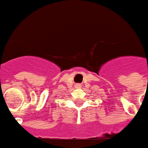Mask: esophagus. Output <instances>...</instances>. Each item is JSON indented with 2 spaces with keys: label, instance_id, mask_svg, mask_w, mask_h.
<instances>
[{
  "label": "esophagus",
  "instance_id": "esophagus-1",
  "mask_svg": "<svg viewBox=\"0 0 148 148\" xmlns=\"http://www.w3.org/2000/svg\"><path fill=\"white\" fill-rule=\"evenodd\" d=\"M75 87H76V88H80L81 86H80V84H76L75 85Z\"/></svg>",
  "mask_w": 148,
  "mask_h": 148
}]
</instances>
